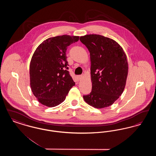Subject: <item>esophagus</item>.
<instances>
[{
	"mask_svg": "<svg viewBox=\"0 0 156 156\" xmlns=\"http://www.w3.org/2000/svg\"><path fill=\"white\" fill-rule=\"evenodd\" d=\"M77 78H78V80H81L82 78V75H78Z\"/></svg>",
	"mask_w": 156,
	"mask_h": 156,
	"instance_id": "1",
	"label": "esophagus"
}]
</instances>
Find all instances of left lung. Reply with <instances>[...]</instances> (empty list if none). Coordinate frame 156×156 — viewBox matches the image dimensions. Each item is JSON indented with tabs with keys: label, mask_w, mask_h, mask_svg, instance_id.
<instances>
[{
	"label": "left lung",
	"mask_w": 156,
	"mask_h": 156,
	"mask_svg": "<svg viewBox=\"0 0 156 156\" xmlns=\"http://www.w3.org/2000/svg\"><path fill=\"white\" fill-rule=\"evenodd\" d=\"M80 41L88 49L90 58L92 91L84 101L97 109L113 104L126 85L128 63L126 54L115 40L99 34H88Z\"/></svg>",
	"instance_id": "obj_1"
}]
</instances>
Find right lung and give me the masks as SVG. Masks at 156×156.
Returning a JSON list of instances; mask_svg holds the SVG:
<instances>
[{
	"instance_id": "1",
	"label": "right lung",
	"mask_w": 156,
	"mask_h": 156,
	"mask_svg": "<svg viewBox=\"0 0 156 156\" xmlns=\"http://www.w3.org/2000/svg\"><path fill=\"white\" fill-rule=\"evenodd\" d=\"M79 36L50 37L38 46L30 61V87L39 102L54 107L65 99L75 83L68 71L66 51Z\"/></svg>"
}]
</instances>
